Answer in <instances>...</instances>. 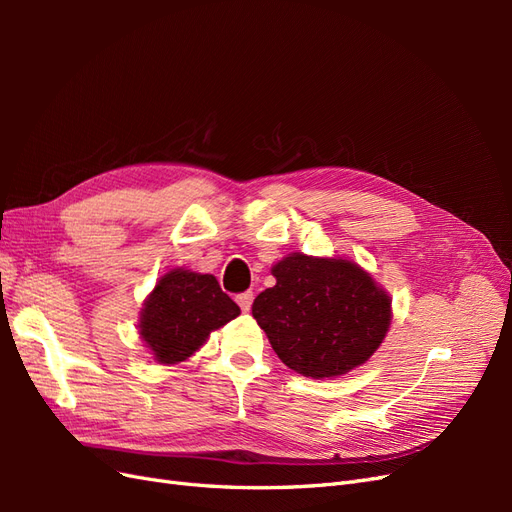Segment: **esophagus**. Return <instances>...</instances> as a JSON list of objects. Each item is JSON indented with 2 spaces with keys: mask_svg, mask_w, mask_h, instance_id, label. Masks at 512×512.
I'll list each match as a JSON object with an SVG mask.
<instances>
[{
  "mask_svg": "<svg viewBox=\"0 0 512 512\" xmlns=\"http://www.w3.org/2000/svg\"><path fill=\"white\" fill-rule=\"evenodd\" d=\"M237 303L241 307V312H250V307L254 303V292H243L237 297Z\"/></svg>",
  "mask_w": 512,
  "mask_h": 512,
  "instance_id": "obj_1",
  "label": "esophagus"
}]
</instances>
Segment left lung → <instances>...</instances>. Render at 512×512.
Returning <instances> with one entry per match:
<instances>
[{
  "mask_svg": "<svg viewBox=\"0 0 512 512\" xmlns=\"http://www.w3.org/2000/svg\"><path fill=\"white\" fill-rule=\"evenodd\" d=\"M275 286L252 314L280 361L301 376H344L369 361L393 320V299L350 258L292 252L271 267Z\"/></svg>",
  "mask_w": 512,
  "mask_h": 512,
  "instance_id": "left-lung-1",
  "label": "left lung"
}]
</instances>
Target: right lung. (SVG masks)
<instances>
[{
    "mask_svg": "<svg viewBox=\"0 0 512 512\" xmlns=\"http://www.w3.org/2000/svg\"><path fill=\"white\" fill-rule=\"evenodd\" d=\"M239 314V305L222 292L211 273L175 267L147 294L136 329L153 361L177 365Z\"/></svg>",
    "mask_w": 512,
    "mask_h": 512,
    "instance_id": "1",
    "label": "right lung"
}]
</instances>
